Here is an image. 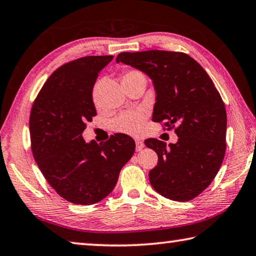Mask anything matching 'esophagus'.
<instances>
[{
    "label": "esophagus",
    "instance_id": "1",
    "mask_svg": "<svg viewBox=\"0 0 256 256\" xmlns=\"http://www.w3.org/2000/svg\"><path fill=\"white\" fill-rule=\"evenodd\" d=\"M136 151H141L144 148V144L142 140H136Z\"/></svg>",
    "mask_w": 256,
    "mask_h": 256
}]
</instances>
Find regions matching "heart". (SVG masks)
Listing matches in <instances>:
<instances>
[{"mask_svg": "<svg viewBox=\"0 0 256 256\" xmlns=\"http://www.w3.org/2000/svg\"><path fill=\"white\" fill-rule=\"evenodd\" d=\"M136 78H144V76L138 71H128L123 76V82L136 79ZM144 123V112H125L112 120V128L118 133L128 134V136H138L142 131Z\"/></svg>", "mask_w": 256, "mask_h": 256, "instance_id": "obj_1", "label": "heart"}]
</instances>
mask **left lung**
Segmentation results:
<instances>
[{"instance_id":"obj_1","label":"left lung","mask_w":256,"mask_h":256,"mask_svg":"<svg viewBox=\"0 0 256 256\" xmlns=\"http://www.w3.org/2000/svg\"><path fill=\"white\" fill-rule=\"evenodd\" d=\"M144 72L152 81V120L167 130L178 125L176 144L146 138L158 154L149 172L152 188L172 201H190L203 192L219 172L226 152V108L214 82L196 60L184 53L144 50L120 53L116 63Z\"/></svg>"}]
</instances>
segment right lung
<instances>
[{"label":"right lung","mask_w":256,"mask_h":256,"mask_svg":"<svg viewBox=\"0 0 256 256\" xmlns=\"http://www.w3.org/2000/svg\"><path fill=\"white\" fill-rule=\"evenodd\" d=\"M114 56H86L58 68L42 86L30 112L34 160L58 194L74 204L105 198L134 154L136 142L118 133L106 144L86 142V123L97 115L92 89Z\"/></svg>","instance_id":"1"}]
</instances>
